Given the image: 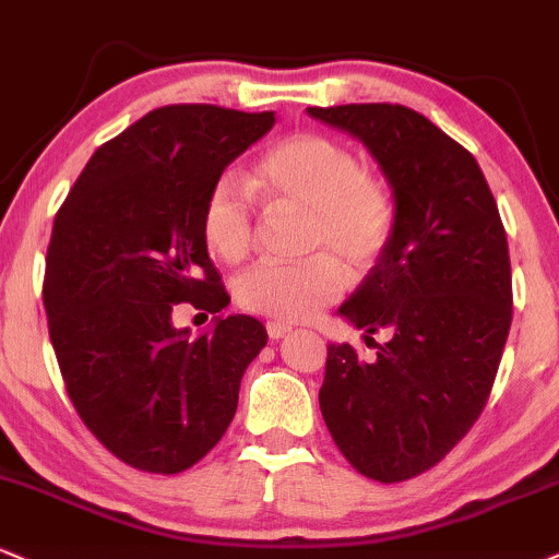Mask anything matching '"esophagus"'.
Listing matches in <instances>:
<instances>
[{"instance_id": "obj_1", "label": "esophagus", "mask_w": 559, "mask_h": 559, "mask_svg": "<svg viewBox=\"0 0 559 559\" xmlns=\"http://www.w3.org/2000/svg\"><path fill=\"white\" fill-rule=\"evenodd\" d=\"M290 330H293V326L282 324V321H266V334H269V337H272V340H282Z\"/></svg>"}]
</instances>
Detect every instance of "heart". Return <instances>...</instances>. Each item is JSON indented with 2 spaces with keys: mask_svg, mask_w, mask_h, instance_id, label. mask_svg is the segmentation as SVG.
I'll use <instances>...</instances> for the list:
<instances>
[{
  "mask_svg": "<svg viewBox=\"0 0 559 559\" xmlns=\"http://www.w3.org/2000/svg\"><path fill=\"white\" fill-rule=\"evenodd\" d=\"M253 186L269 201L306 212L304 261H259L235 282L246 311L277 321H306L343 290V269H364L382 255L395 227V206L384 180L364 173L350 148L326 135H293L269 148L255 164ZM201 235L222 261H242L253 248L255 212L251 190L235 173L209 188Z\"/></svg>",
  "mask_w": 559,
  "mask_h": 559,
  "instance_id": "heart-1",
  "label": "heart"
}]
</instances>
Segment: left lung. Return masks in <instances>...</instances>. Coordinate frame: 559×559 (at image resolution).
<instances>
[{
    "instance_id": "8db88e82",
    "label": "left lung",
    "mask_w": 559,
    "mask_h": 559,
    "mask_svg": "<svg viewBox=\"0 0 559 559\" xmlns=\"http://www.w3.org/2000/svg\"><path fill=\"white\" fill-rule=\"evenodd\" d=\"M358 138L395 199L382 255L340 317L384 332L377 358L326 347L321 416L358 474L408 481L442 461L487 405L513 321L497 201L471 151L400 104L308 107Z\"/></svg>"
}]
</instances>
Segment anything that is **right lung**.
<instances>
[{
  "label": "right lung",
  "instance_id": "1",
  "mask_svg": "<svg viewBox=\"0 0 559 559\" xmlns=\"http://www.w3.org/2000/svg\"><path fill=\"white\" fill-rule=\"evenodd\" d=\"M274 111L159 107L96 148L55 216L44 308L78 416L122 463L180 474L219 442L240 379L266 345L259 319L190 337L173 311L229 304L206 242L209 188Z\"/></svg>",
  "mask_w": 559,
  "mask_h": 559
}]
</instances>
